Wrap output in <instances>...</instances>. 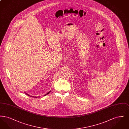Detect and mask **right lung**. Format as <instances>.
Instances as JSON below:
<instances>
[{"label": "right lung", "mask_w": 129, "mask_h": 129, "mask_svg": "<svg viewBox=\"0 0 129 129\" xmlns=\"http://www.w3.org/2000/svg\"><path fill=\"white\" fill-rule=\"evenodd\" d=\"M50 91H49V92H48V93H46V94H45V95H44V96H45V95H47V94H49V93H50ZM25 93V94H26V95H27V96H30V97H32V96H30V95H29V94H27V93ZM32 97H34V98H38V97H40V96H39V97H36V96H35V97H34V96H32Z\"/></svg>", "instance_id": "1"}]
</instances>
